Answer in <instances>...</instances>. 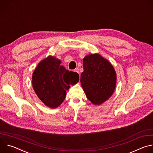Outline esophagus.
<instances>
[{"label": "esophagus", "instance_id": "esophagus-1", "mask_svg": "<svg viewBox=\"0 0 153 153\" xmlns=\"http://www.w3.org/2000/svg\"><path fill=\"white\" fill-rule=\"evenodd\" d=\"M74 71L79 74V68H76L74 70Z\"/></svg>", "mask_w": 153, "mask_h": 153}]
</instances>
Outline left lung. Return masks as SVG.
<instances>
[{"label":"left lung","instance_id":"obj_1","mask_svg":"<svg viewBox=\"0 0 153 153\" xmlns=\"http://www.w3.org/2000/svg\"><path fill=\"white\" fill-rule=\"evenodd\" d=\"M83 65L81 85L86 97L94 105H99L114 91L117 78L115 70L110 62L99 54L86 56Z\"/></svg>","mask_w":153,"mask_h":153}]
</instances>
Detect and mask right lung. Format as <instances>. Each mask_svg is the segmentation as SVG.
<instances>
[{
    "mask_svg": "<svg viewBox=\"0 0 153 153\" xmlns=\"http://www.w3.org/2000/svg\"><path fill=\"white\" fill-rule=\"evenodd\" d=\"M61 60L50 56L38 64L33 72L32 85L39 99L46 106L56 108L64 100L70 85L79 80L78 73L69 71Z\"/></svg>",
    "mask_w": 153,
    "mask_h": 153,
    "instance_id": "right-lung-1",
    "label": "right lung"
}]
</instances>
